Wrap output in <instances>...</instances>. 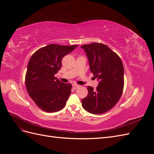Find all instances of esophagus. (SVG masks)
Returning <instances> with one entry per match:
<instances>
[{
    "label": "esophagus",
    "instance_id": "1",
    "mask_svg": "<svg viewBox=\"0 0 154 154\" xmlns=\"http://www.w3.org/2000/svg\"><path fill=\"white\" fill-rule=\"evenodd\" d=\"M79 87H80V85H76V84H73L72 85V88H74V89H76V88H78Z\"/></svg>",
    "mask_w": 154,
    "mask_h": 154
}]
</instances>
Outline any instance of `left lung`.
<instances>
[{
    "instance_id": "obj_1",
    "label": "left lung",
    "mask_w": 154,
    "mask_h": 154,
    "mask_svg": "<svg viewBox=\"0 0 154 154\" xmlns=\"http://www.w3.org/2000/svg\"><path fill=\"white\" fill-rule=\"evenodd\" d=\"M89 62L90 70L99 85L88 86V95L82 106L89 113L101 114L110 110L122 97L124 87V67L120 57L108 46L92 43L81 46Z\"/></svg>"
}]
</instances>
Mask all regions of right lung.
Masks as SVG:
<instances>
[{"instance_id": "1", "label": "right lung", "mask_w": 154, "mask_h": 154, "mask_svg": "<svg viewBox=\"0 0 154 154\" xmlns=\"http://www.w3.org/2000/svg\"><path fill=\"white\" fill-rule=\"evenodd\" d=\"M78 47L51 44L37 50L27 65L25 82L35 104L46 112L62 110L71 94L72 85L60 82L54 74L62 67V60Z\"/></svg>"}]
</instances>
